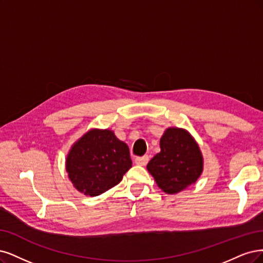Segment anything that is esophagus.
Segmentation results:
<instances>
[{
  "label": "esophagus",
  "mask_w": 263,
  "mask_h": 263,
  "mask_svg": "<svg viewBox=\"0 0 263 263\" xmlns=\"http://www.w3.org/2000/svg\"><path fill=\"white\" fill-rule=\"evenodd\" d=\"M134 162H135V164H137V165L145 166L148 163V156L147 155H144V156H141V157H137V158H135Z\"/></svg>",
  "instance_id": "1"
}]
</instances>
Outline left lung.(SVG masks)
I'll return each mask as SVG.
<instances>
[{
	"instance_id": "8db88e82",
	"label": "left lung",
	"mask_w": 263,
	"mask_h": 263,
	"mask_svg": "<svg viewBox=\"0 0 263 263\" xmlns=\"http://www.w3.org/2000/svg\"><path fill=\"white\" fill-rule=\"evenodd\" d=\"M159 145L160 152L146 166L158 187L175 194L196 183L203 171V157L191 134L183 129L168 128Z\"/></svg>"
}]
</instances>
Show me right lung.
I'll return each instance as SVG.
<instances>
[{"instance_id": "obj_1", "label": "right lung", "mask_w": 263, "mask_h": 263, "mask_svg": "<svg viewBox=\"0 0 263 263\" xmlns=\"http://www.w3.org/2000/svg\"><path fill=\"white\" fill-rule=\"evenodd\" d=\"M65 167L76 189L96 197L122 180L132 160L128 145L114 131L92 129L74 143Z\"/></svg>"}]
</instances>
